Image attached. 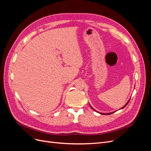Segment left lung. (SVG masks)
<instances>
[{
    "instance_id": "1",
    "label": "left lung",
    "mask_w": 151,
    "mask_h": 151,
    "mask_svg": "<svg viewBox=\"0 0 151 151\" xmlns=\"http://www.w3.org/2000/svg\"><path fill=\"white\" fill-rule=\"evenodd\" d=\"M129 101H130V100H129ZM129 101L127 102V104H126L125 105V106H123V107H122V109H123V108H125V106H127V104L129 103ZM91 108H92L93 109H93V108L92 107H91ZM94 111H96V110H94ZM113 113H114V112H113ZM113 113H106V115H110V114H112ZM101 113V114H103V115H106V114H105V113Z\"/></svg>"
}]
</instances>
